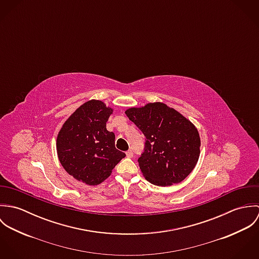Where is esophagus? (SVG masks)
Wrapping results in <instances>:
<instances>
[{
    "mask_svg": "<svg viewBox=\"0 0 259 259\" xmlns=\"http://www.w3.org/2000/svg\"><path fill=\"white\" fill-rule=\"evenodd\" d=\"M125 154H126V156H127V157H133V156H134L133 150H127V151L125 152Z\"/></svg>",
    "mask_w": 259,
    "mask_h": 259,
    "instance_id": "1",
    "label": "esophagus"
}]
</instances>
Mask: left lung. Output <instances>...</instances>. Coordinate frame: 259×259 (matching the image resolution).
I'll return each mask as SVG.
<instances>
[{"label":"left lung","instance_id":"obj_1","mask_svg":"<svg viewBox=\"0 0 259 259\" xmlns=\"http://www.w3.org/2000/svg\"><path fill=\"white\" fill-rule=\"evenodd\" d=\"M127 117L146 137L139 158L146 180L158 186L183 182L193 170L200 154V138L195 125L181 112L163 103L130 108Z\"/></svg>","mask_w":259,"mask_h":259}]
</instances>
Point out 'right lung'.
<instances>
[{
  "label": "right lung",
  "instance_id": "1",
  "mask_svg": "<svg viewBox=\"0 0 259 259\" xmlns=\"http://www.w3.org/2000/svg\"><path fill=\"white\" fill-rule=\"evenodd\" d=\"M113 110L99 100L82 104L64 122L57 137L58 157L65 170L88 185L102 184L125 153L114 147L107 130Z\"/></svg>",
  "mask_w": 259,
  "mask_h": 259
}]
</instances>
